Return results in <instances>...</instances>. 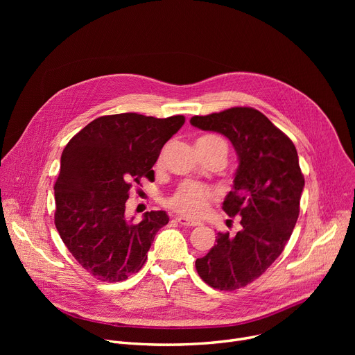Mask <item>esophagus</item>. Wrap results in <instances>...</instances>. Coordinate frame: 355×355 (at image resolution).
<instances>
[{"label":"esophagus","mask_w":355,"mask_h":355,"mask_svg":"<svg viewBox=\"0 0 355 355\" xmlns=\"http://www.w3.org/2000/svg\"><path fill=\"white\" fill-rule=\"evenodd\" d=\"M175 220L180 223L181 226H185V227H194V226H198V225H200L198 221L189 220V218H185V217H182V216H177V217H175Z\"/></svg>","instance_id":"34e87169"}]
</instances>
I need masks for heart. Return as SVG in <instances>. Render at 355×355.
<instances>
[{
    "mask_svg": "<svg viewBox=\"0 0 355 355\" xmlns=\"http://www.w3.org/2000/svg\"><path fill=\"white\" fill-rule=\"evenodd\" d=\"M198 141H221L217 137H202ZM214 191L197 182H182L175 193L166 200L168 207L187 217H200L207 211Z\"/></svg>",
    "mask_w": 355,
    "mask_h": 355,
    "instance_id": "heart-1",
    "label": "heart"
}]
</instances>
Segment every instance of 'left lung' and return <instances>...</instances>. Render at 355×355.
<instances>
[{"label":"left lung","mask_w":355,"mask_h":355,"mask_svg":"<svg viewBox=\"0 0 355 355\" xmlns=\"http://www.w3.org/2000/svg\"><path fill=\"white\" fill-rule=\"evenodd\" d=\"M190 122L229 138L239 157L223 210L240 216L241 229L234 236L218 233L217 245L196 260L207 285L234 291L252 284L284 252L300 216L304 174L293 142L253 107H230Z\"/></svg>","instance_id":"left-lung-1"}]
</instances>
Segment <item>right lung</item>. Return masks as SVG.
I'll return each instance as SVG.
<instances>
[{
  "label": "right lung",
  "mask_w": 355,
  "mask_h": 355,
  "mask_svg": "<svg viewBox=\"0 0 355 355\" xmlns=\"http://www.w3.org/2000/svg\"><path fill=\"white\" fill-rule=\"evenodd\" d=\"M175 115L101 116L74 135L54 184V225L63 243L93 277L121 282L141 270L165 211H146L138 225L125 217L129 189L153 180L165 142L184 125Z\"/></svg>",
  "instance_id": "obj_1"
}]
</instances>
